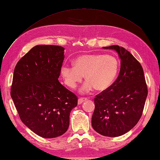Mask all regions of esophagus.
Wrapping results in <instances>:
<instances>
[{
  "instance_id": "1",
  "label": "esophagus",
  "mask_w": 160,
  "mask_h": 160,
  "mask_svg": "<svg viewBox=\"0 0 160 160\" xmlns=\"http://www.w3.org/2000/svg\"><path fill=\"white\" fill-rule=\"evenodd\" d=\"M87 99H88L87 98H80L79 99H78V104H82V103L83 102L87 100Z\"/></svg>"
}]
</instances>
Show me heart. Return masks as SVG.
<instances>
[{
    "label": "heart",
    "mask_w": 160,
    "mask_h": 160,
    "mask_svg": "<svg viewBox=\"0 0 160 160\" xmlns=\"http://www.w3.org/2000/svg\"><path fill=\"white\" fill-rule=\"evenodd\" d=\"M118 60L111 55L84 54L74 60L73 66L64 65L61 68V75L64 83L71 89H75L85 76L87 82L81 91L89 92L93 88L104 91L109 88L118 76Z\"/></svg>",
    "instance_id": "obj_1"
}]
</instances>
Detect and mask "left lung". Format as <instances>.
Segmentation results:
<instances>
[{
    "label": "left lung",
    "instance_id": "obj_1",
    "mask_svg": "<svg viewBox=\"0 0 160 160\" xmlns=\"http://www.w3.org/2000/svg\"><path fill=\"white\" fill-rule=\"evenodd\" d=\"M104 48L118 52L121 59L120 71L113 84L94 98L91 124L98 133L118 137L130 131L140 120L148 88L143 68L130 52L118 45Z\"/></svg>",
    "mask_w": 160,
    "mask_h": 160
}]
</instances>
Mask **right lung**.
<instances>
[{
  "instance_id": "obj_1",
  "label": "right lung",
  "mask_w": 160,
  "mask_h": 160,
  "mask_svg": "<svg viewBox=\"0 0 160 160\" xmlns=\"http://www.w3.org/2000/svg\"><path fill=\"white\" fill-rule=\"evenodd\" d=\"M64 48L37 45L17 62L11 97L20 120L40 137L53 138L65 132L78 97L60 83Z\"/></svg>"
}]
</instances>
